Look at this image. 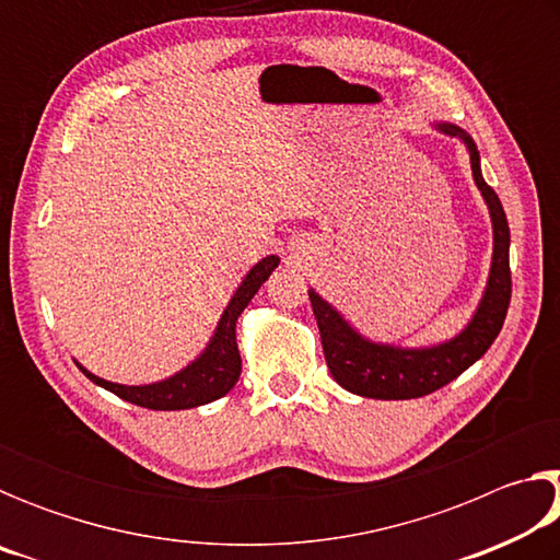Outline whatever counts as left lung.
Masks as SVG:
<instances>
[{
    "mask_svg": "<svg viewBox=\"0 0 560 560\" xmlns=\"http://www.w3.org/2000/svg\"><path fill=\"white\" fill-rule=\"evenodd\" d=\"M440 132L459 138L469 150L471 175L481 197L489 207L491 230H494V254H491V269L487 279L485 296L477 311L459 336L444 340L430 348H400L375 343L360 336L338 311L311 289L308 299L318 320L320 343H324L328 371L334 381L346 387L348 393L373 400H412V397L430 395L442 385L459 377L469 365L487 353L494 343L501 326H504L509 301H511V269H509V222L499 197L491 189L479 167V150L474 145L469 132L438 122Z\"/></svg>",
    "mask_w": 560,
    "mask_h": 560,
    "instance_id": "obj_1",
    "label": "left lung"
}]
</instances>
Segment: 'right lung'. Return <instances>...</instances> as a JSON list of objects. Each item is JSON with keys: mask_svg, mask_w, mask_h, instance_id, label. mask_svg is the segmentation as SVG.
Returning <instances> with one entry per match:
<instances>
[{"mask_svg": "<svg viewBox=\"0 0 560 560\" xmlns=\"http://www.w3.org/2000/svg\"><path fill=\"white\" fill-rule=\"evenodd\" d=\"M277 267L279 257H273V254L261 259L257 267H252V271L240 283V289L234 291L230 303H226L207 348L187 368L165 377V381L150 385H120L89 373L81 363L75 365L81 368L89 381L106 387V390L122 397V400L148 407V410H189V407L220 400V397L232 390L242 373V358L240 348H236V318L242 316L246 303L254 299V293L261 289V283L271 277V271Z\"/></svg>", "mask_w": 560, "mask_h": 560, "instance_id": "obj_1", "label": "right lung"}]
</instances>
